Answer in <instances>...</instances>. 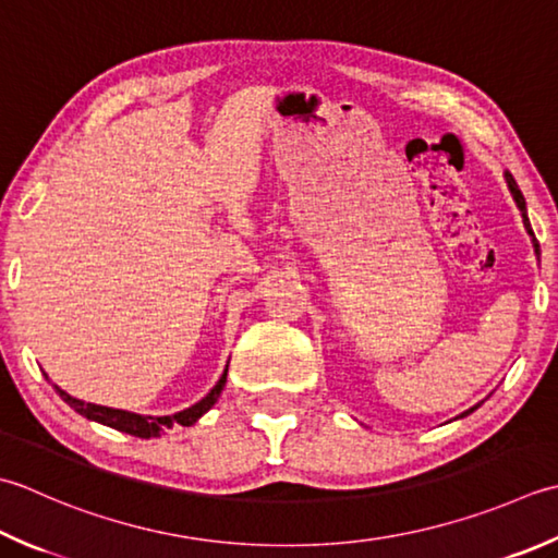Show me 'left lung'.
Instances as JSON below:
<instances>
[{"label":"left lung","instance_id":"obj_1","mask_svg":"<svg viewBox=\"0 0 558 558\" xmlns=\"http://www.w3.org/2000/svg\"><path fill=\"white\" fill-rule=\"evenodd\" d=\"M506 183H508V191H510V195H512V201H515V205H518V210H520V215H522V225H525V229H527V234H530V239H532V246H534V256L539 258V242H537V236H534V232H532V225H530V217H527V205H525V195L520 193V189H518V183H515V179L510 177V173L506 171ZM484 403V401H482ZM482 403H476V407H472V409H466L464 413H460V416L457 418H464V416H469V413H474L478 407H482Z\"/></svg>","mask_w":558,"mask_h":558}]
</instances>
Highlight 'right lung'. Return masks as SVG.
<instances>
[{"mask_svg": "<svg viewBox=\"0 0 558 558\" xmlns=\"http://www.w3.org/2000/svg\"><path fill=\"white\" fill-rule=\"evenodd\" d=\"M229 367V363H227ZM227 367L222 377L217 379V385L207 391V395L198 401L193 403V407L183 409L179 413H173V416H142V413H133V411H123V409H111V407H98V403H86L82 399H74L70 397L68 391L60 389L58 385H52L54 391L62 397L64 403H70V407L80 413V416L96 421L101 425H108V428H116L120 433H128V435H135V438H159V435L171 428L173 423L179 425H193L201 416H205L207 411L215 407V401L220 399L222 389L227 385Z\"/></svg>", "mask_w": 558, "mask_h": 558, "instance_id": "obj_1", "label": "right lung"}]
</instances>
